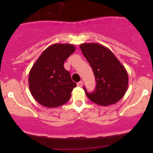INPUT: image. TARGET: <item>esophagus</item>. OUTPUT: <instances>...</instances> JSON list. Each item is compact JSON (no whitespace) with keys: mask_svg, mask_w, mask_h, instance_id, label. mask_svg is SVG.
I'll return each instance as SVG.
<instances>
[{"mask_svg":"<svg viewBox=\"0 0 153 153\" xmlns=\"http://www.w3.org/2000/svg\"><path fill=\"white\" fill-rule=\"evenodd\" d=\"M77 86H79V87H81L83 86V81H79L78 83H77Z\"/></svg>","mask_w":153,"mask_h":153,"instance_id":"34e87169","label":"esophagus"}]
</instances>
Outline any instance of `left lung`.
<instances>
[{
    "instance_id": "left-lung-1",
    "label": "left lung",
    "mask_w": 153,
    "mask_h": 153,
    "mask_svg": "<svg viewBox=\"0 0 153 153\" xmlns=\"http://www.w3.org/2000/svg\"><path fill=\"white\" fill-rule=\"evenodd\" d=\"M83 55L90 64L95 75L96 87L93 92H86L91 101L101 106H109L124 97L128 87L126 69L107 47L96 43L80 45Z\"/></svg>"
}]
</instances>
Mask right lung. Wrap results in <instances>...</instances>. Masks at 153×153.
Segmentation results:
<instances>
[{
    "instance_id": "right-lung-1",
    "label": "right lung",
    "mask_w": 153,
    "mask_h": 153,
    "mask_svg": "<svg viewBox=\"0 0 153 153\" xmlns=\"http://www.w3.org/2000/svg\"><path fill=\"white\" fill-rule=\"evenodd\" d=\"M75 50L73 44H55L48 47L32 66L29 74L31 94L41 105L49 108L64 105L76 86L64 67Z\"/></svg>"
}]
</instances>
